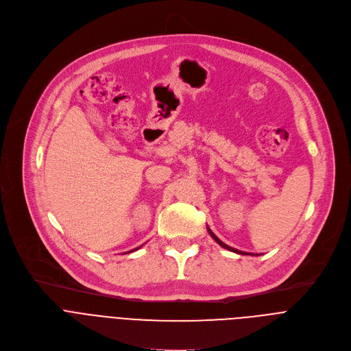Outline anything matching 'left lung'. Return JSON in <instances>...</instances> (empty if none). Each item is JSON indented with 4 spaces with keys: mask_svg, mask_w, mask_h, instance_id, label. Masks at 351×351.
<instances>
[{
    "mask_svg": "<svg viewBox=\"0 0 351 351\" xmlns=\"http://www.w3.org/2000/svg\"><path fill=\"white\" fill-rule=\"evenodd\" d=\"M208 233L211 234V237H213V239H214V240H215V241H217V243H218L221 247H223V248H226V250H230V252H233V253H237V254H244L243 252H239V250H236V248H232V247H229L228 244H225L222 240H219V239H218V237H217V236L213 233V230H211L210 228H208Z\"/></svg>",
    "mask_w": 351,
    "mask_h": 351,
    "instance_id": "1",
    "label": "left lung"
}]
</instances>
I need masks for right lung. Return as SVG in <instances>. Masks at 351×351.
<instances>
[{
  "label": "right lung",
  "mask_w": 351,
  "mask_h": 351,
  "mask_svg": "<svg viewBox=\"0 0 351 351\" xmlns=\"http://www.w3.org/2000/svg\"><path fill=\"white\" fill-rule=\"evenodd\" d=\"M138 248H140V247H138ZM136 250H137V248H136Z\"/></svg>",
  "instance_id": "right-lung-1"
}]
</instances>
